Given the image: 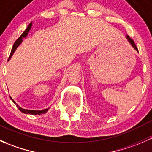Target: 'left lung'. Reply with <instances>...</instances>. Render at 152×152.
<instances>
[{
    "mask_svg": "<svg viewBox=\"0 0 152 152\" xmlns=\"http://www.w3.org/2000/svg\"><path fill=\"white\" fill-rule=\"evenodd\" d=\"M126 38H127V39H128V41H129V42L130 43L132 44V47L134 48L136 50H137V51H138V49H137V46H136V45H135V44H134V40H133V39H132L131 37H129V36H128V35H127V36H126Z\"/></svg>",
    "mask_w": 152,
    "mask_h": 152,
    "instance_id": "8db88e82",
    "label": "left lung"
}]
</instances>
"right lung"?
Listing matches in <instances>:
<instances>
[{
    "label": "right lung",
    "mask_w": 152,
    "mask_h": 152,
    "mask_svg": "<svg viewBox=\"0 0 152 152\" xmlns=\"http://www.w3.org/2000/svg\"><path fill=\"white\" fill-rule=\"evenodd\" d=\"M31 26H32V23H31L29 24V25H28V26L27 27V28L26 29V30H25V31H24L23 33L22 34H21L20 36V37L18 38V39H17L16 41H15V43H14V45H13V47H12V51H11L10 56V58H9V59H10V57H11V56H12V54H13V53H14V52H15V50H16L17 47H18V45H19L21 43V42H22V39H23V37H26L27 36V34H28V33L29 30H30L31 28ZM10 99H12V102H13L14 103H15V104L17 105V107H18V108L19 109V110H20V111L22 112V113H25V114H30V115H41V114H43V113H46V112L48 111V109H45V110H25V109L21 108L20 107H19V106H18V104H17L15 103V101H14L13 99H12V98H10Z\"/></svg>",
    "instance_id": "1"
}]
</instances>
